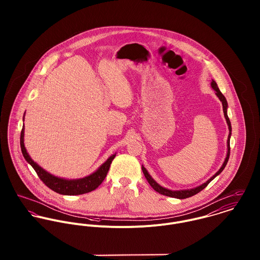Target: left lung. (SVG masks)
Listing matches in <instances>:
<instances>
[{
	"instance_id": "left-lung-1",
	"label": "left lung",
	"mask_w": 260,
	"mask_h": 260,
	"mask_svg": "<svg viewBox=\"0 0 260 260\" xmlns=\"http://www.w3.org/2000/svg\"><path fill=\"white\" fill-rule=\"evenodd\" d=\"M211 87L216 91V95H217V97H218V98L220 99V101L222 102L223 113H224V117H225V119H226V121H227L228 129H229V135H228V140H227V148H228V151H227V156H226V158H225V161H224V163H223L221 168L219 169V171H218V172H216V174H215V175H213V176H212L208 181H206V182H205V183H203L202 185L198 186V187H196V188L188 189V190H180V191H172V190L166 189V188H164V187H162V186L157 184V183L152 179V177L149 175L147 170L142 166V171H143V173H144V175H145V177H146V179H147L149 184L151 185V187H152L155 191H157L158 193H160V194H162V195L169 196V197H174V198H178V199H185V198H188V197H191V196H193V195H195V194L199 193L201 190H203L206 186L208 185V184L210 183V181H211V180H213V179H214L218 174H220V173L222 172L223 169L225 168V166H226L227 162H228L229 155H230L231 123H230V120H229V118H228V116H227V101H226L225 97L223 96L222 93L220 92V90H219V88H218V86H217L216 82H215V81H213V80H212V82H211Z\"/></svg>"
}]
</instances>
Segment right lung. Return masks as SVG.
Masks as SVG:
<instances>
[{"label": "right lung", "instance_id": "1", "mask_svg": "<svg viewBox=\"0 0 260 260\" xmlns=\"http://www.w3.org/2000/svg\"><path fill=\"white\" fill-rule=\"evenodd\" d=\"M20 144H21V150H22L24 158L34 168L39 178L43 181V183L47 187H49L51 190H53L59 194H63V195H80V194H85V193L95 190L105 179V177L109 171L112 161L116 156V154L110 156L109 159H107V161L104 164H102L101 167L93 174H91L85 178H82V179L67 180V179L58 178L54 175H51L50 173H48L44 169H42L37 163H35L31 159V157L27 153V150L24 145V127L21 131Z\"/></svg>", "mask_w": 260, "mask_h": 260}]
</instances>
